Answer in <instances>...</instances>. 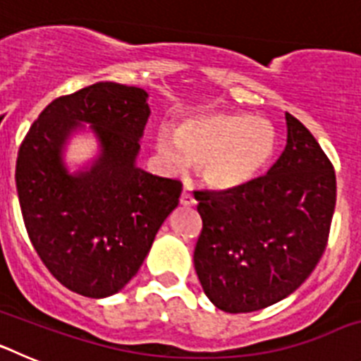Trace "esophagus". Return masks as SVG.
<instances>
[{
  "instance_id": "esophagus-1",
  "label": "esophagus",
  "mask_w": 361,
  "mask_h": 361,
  "mask_svg": "<svg viewBox=\"0 0 361 361\" xmlns=\"http://www.w3.org/2000/svg\"><path fill=\"white\" fill-rule=\"evenodd\" d=\"M180 204H183V206H186V208H191V206H195L197 200L193 199V195H191L190 191L184 190L183 195H180Z\"/></svg>"
}]
</instances>
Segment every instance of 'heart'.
I'll list each match as a JSON object with an SVG mask.
<instances>
[{"label":"heart","instance_id":"obj_1","mask_svg":"<svg viewBox=\"0 0 361 361\" xmlns=\"http://www.w3.org/2000/svg\"><path fill=\"white\" fill-rule=\"evenodd\" d=\"M157 152L180 170L199 162L200 177L215 190H238L262 177L275 161L279 130L250 114L216 111L190 117L175 132L161 130Z\"/></svg>","mask_w":361,"mask_h":361}]
</instances>
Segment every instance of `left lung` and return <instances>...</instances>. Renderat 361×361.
Instances as JSON below:
<instances>
[{
  "label": "left lung",
  "mask_w": 361,
  "mask_h": 361,
  "mask_svg": "<svg viewBox=\"0 0 361 361\" xmlns=\"http://www.w3.org/2000/svg\"><path fill=\"white\" fill-rule=\"evenodd\" d=\"M288 145L267 175L228 191H197V276L215 307H269L309 279L324 255L336 175L312 133L286 114Z\"/></svg>",
  "instance_id": "1"
}]
</instances>
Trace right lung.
I'll list each match as a JSON object with an SVG mask.
<instances>
[{
	"label": "right lung",
	"instance_id": "1",
	"mask_svg": "<svg viewBox=\"0 0 361 361\" xmlns=\"http://www.w3.org/2000/svg\"><path fill=\"white\" fill-rule=\"evenodd\" d=\"M148 92L101 81L49 104L18 153L16 186L28 237L49 271L88 298L116 295L137 275L183 184L137 166ZM88 131L98 153L72 172L66 148Z\"/></svg>",
	"mask_w": 361,
	"mask_h": 361
}]
</instances>
